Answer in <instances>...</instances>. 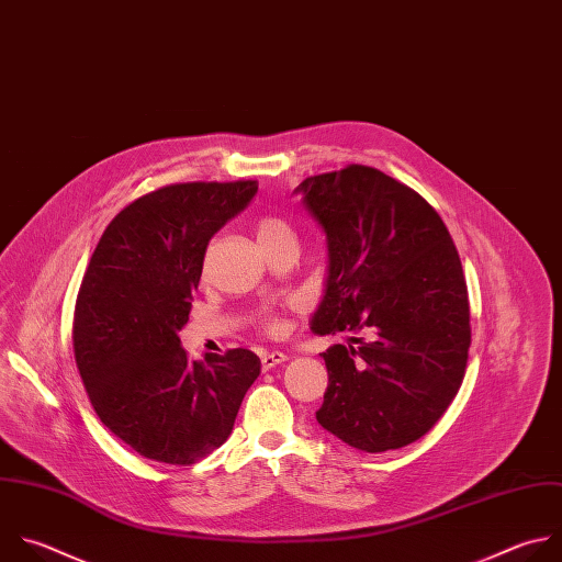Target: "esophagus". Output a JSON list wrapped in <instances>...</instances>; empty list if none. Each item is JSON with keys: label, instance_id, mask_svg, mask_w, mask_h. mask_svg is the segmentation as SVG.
Returning a JSON list of instances; mask_svg holds the SVG:
<instances>
[{"label": "esophagus", "instance_id": "obj_1", "mask_svg": "<svg viewBox=\"0 0 562 562\" xmlns=\"http://www.w3.org/2000/svg\"><path fill=\"white\" fill-rule=\"evenodd\" d=\"M260 361H262V370H271V368H276L278 363L286 361V355H284L282 350H271V352H265Z\"/></svg>", "mask_w": 562, "mask_h": 562}]
</instances>
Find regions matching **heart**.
I'll return each instance as SVG.
<instances>
[{
  "instance_id": "heart-1",
  "label": "heart",
  "mask_w": 562,
  "mask_h": 562,
  "mask_svg": "<svg viewBox=\"0 0 562 562\" xmlns=\"http://www.w3.org/2000/svg\"><path fill=\"white\" fill-rule=\"evenodd\" d=\"M256 236H258V243L265 245V243H271V240L282 238V236H293V232H291V227L282 218H278L273 214H265V216H260L256 221ZM256 322H258L260 330L267 333V335H280L284 330L282 317L278 313H273V311L258 313Z\"/></svg>"
}]
</instances>
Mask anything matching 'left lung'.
Masks as SVG:
<instances>
[{
  "label": "left lung",
  "mask_w": 562,
  "mask_h": 562,
  "mask_svg": "<svg viewBox=\"0 0 562 562\" xmlns=\"http://www.w3.org/2000/svg\"><path fill=\"white\" fill-rule=\"evenodd\" d=\"M328 240L317 335L350 333L322 352V428L363 452L422 439L465 378L472 344L459 251L435 207L368 165L304 178L297 190Z\"/></svg>",
  "instance_id": "8db88e82"
}]
</instances>
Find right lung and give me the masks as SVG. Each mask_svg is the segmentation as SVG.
Listing matches in <instances>:
<instances>
[{
    "mask_svg": "<svg viewBox=\"0 0 562 562\" xmlns=\"http://www.w3.org/2000/svg\"><path fill=\"white\" fill-rule=\"evenodd\" d=\"M256 192L245 178L158 187L112 218L83 273L79 375L103 426L145 459L192 465L221 448L260 375L247 348L194 361L178 339L212 236Z\"/></svg>",
    "mask_w": 562,
    "mask_h": 562,
    "instance_id": "1",
    "label": "right lung"
}]
</instances>
